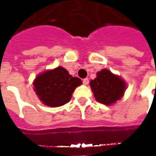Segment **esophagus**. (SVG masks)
I'll return each instance as SVG.
<instances>
[{"label": "esophagus", "mask_w": 156, "mask_h": 156, "mask_svg": "<svg viewBox=\"0 0 156 156\" xmlns=\"http://www.w3.org/2000/svg\"><path fill=\"white\" fill-rule=\"evenodd\" d=\"M88 78H84L83 80V84L85 85H88Z\"/></svg>", "instance_id": "esophagus-1"}]
</instances>
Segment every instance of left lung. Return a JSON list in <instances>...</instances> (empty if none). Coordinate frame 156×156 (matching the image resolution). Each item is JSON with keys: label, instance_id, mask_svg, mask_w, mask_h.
<instances>
[{"label": "left lung", "instance_id": "8db88e82", "mask_svg": "<svg viewBox=\"0 0 156 156\" xmlns=\"http://www.w3.org/2000/svg\"><path fill=\"white\" fill-rule=\"evenodd\" d=\"M89 84L95 99L105 105L115 104L123 98L127 88L126 82L123 78L106 68L98 72L97 77Z\"/></svg>", "mask_w": 156, "mask_h": 156}]
</instances>
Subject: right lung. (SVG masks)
I'll list each match as a JSON object with an SVG mask.
<instances>
[{"instance_id": "add662e5", "label": "right lung", "mask_w": 156, "mask_h": 156, "mask_svg": "<svg viewBox=\"0 0 156 156\" xmlns=\"http://www.w3.org/2000/svg\"><path fill=\"white\" fill-rule=\"evenodd\" d=\"M81 84L80 78L73 77L64 68L58 67L37 75L33 88L42 104L56 108L70 101L75 88Z\"/></svg>"}]
</instances>
